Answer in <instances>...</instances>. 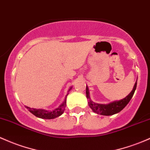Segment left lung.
I'll list each match as a JSON object with an SVG mask.
<instances>
[{
    "label": "left lung",
    "mask_w": 150,
    "mask_h": 150,
    "mask_svg": "<svg viewBox=\"0 0 150 150\" xmlns=\"http://www.w3.org/2000/svg\"><path fill=\"white\" fill-rule=\"evenodd\" d=\"M137 88V81L134 85L132 90L126 98H123L122 100H118V101H114L112 103H110L109 104L104 105V104H98V103H95L94 102L91 101L90 98V95H89V90L88 86H86V97L88 99L90 100L88 102V104L90 108L93 110L94 112L97 113L101 115H106V116H109V115H112L116 114V113L120 112L122 110L124 109L125 108L127 105L129 103L130 100L132 98L133 95H134V91H135Z\"/></svg>",
    "instance_id": "left-lung-1"
}]
</instances>
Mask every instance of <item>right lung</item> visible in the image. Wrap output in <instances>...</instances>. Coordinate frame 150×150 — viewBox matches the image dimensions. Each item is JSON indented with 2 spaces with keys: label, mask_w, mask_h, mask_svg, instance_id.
Wrapping results in <instances>:
<instances>
[{
  "label": "right lung",
  "mask_w": 150,
  "mask_h": 150,
  "mask_svg": "<svg viewBox=\"0 0 150 150\" xmlns=\"http://www.w3.org/2000/svg\"><path fill=\"white\" fill-rule=\"evenodd\" d=\"M72 88L69 89L68 92L71 90ZM68 93H67L66 97H65V100L63 101V103H62L58 108H56V109L51 110V111H49V110H46L43 109H35V108H29V107L25 106V108L28 110V111L30 112L33 115H34L35 116L37 117L42 118V119H47V120H50V119H54V118H56L57 117L60 116L62 113L65 111V106H66V98L68 95Z\"/></svg>",
  "instance_id": "obj_1"
}]
</instances>
